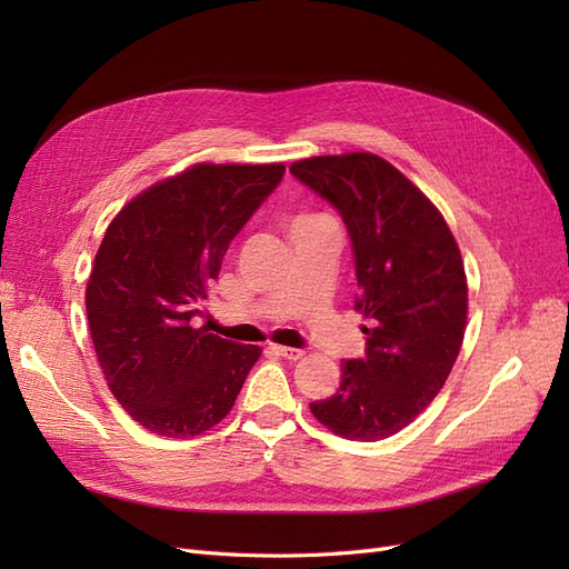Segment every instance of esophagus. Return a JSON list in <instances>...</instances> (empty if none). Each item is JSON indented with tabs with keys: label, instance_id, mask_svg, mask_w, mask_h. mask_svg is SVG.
<instances>
[{
	"label": "esophagus",
	"instance_id": "obj_1",
	"mask_svg": "<svg viewBox=\"0 0 569 569\" xmlns=\"http://www.w3.org/2000/svg\"><path fill=\"white\" fill-rule=\"evenodd\" d=\"M272 351L282 356V358H287V360H299L303 356L301 349H291V347H272Z\"/></svg>",
	"mask_w": 569,
	"mask_h": 569
}]
</instances>
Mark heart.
<instances>
[{
    "label": "heart",
    "instance_id": "b5f03b06",
    "mask_svg": "<svg viewBox=\"0 0 569 569\" xmlns=\"http://www.w3.org/2000/svg\"><path fill=\"white\" fill-rule=\"evenodd\" d=\"M308 220H316V218L313 216H301V218H297L295 226H299V222H308Z\"/></svg>",
    "mask_w": 569,
    "mask_h": 569
}]
</instances>
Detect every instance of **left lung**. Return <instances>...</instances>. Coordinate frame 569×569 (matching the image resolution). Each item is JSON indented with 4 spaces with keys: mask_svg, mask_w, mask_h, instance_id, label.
Listing matches in <instances>:
<instances>
[{
    "mask_svg": "<svg viewBox=\"0 0 569 569\" xmlns=\"http://www.w3.org/2000/svg\"><path fill=\"white\" fill-rule=\"evenodd\" d=\"M289 173L330 201L349 230L366 356L341 363V385L311 403L335 435L377 441L401 432L435 401L468 320V282L456 239L420 189L375 153L313 157Z\"/></svg>",
    "mask_w": 569,
    "mask_h": 569,
    "instance_id": "8db88e82",
    "label": "left lung"
}]
</instances>
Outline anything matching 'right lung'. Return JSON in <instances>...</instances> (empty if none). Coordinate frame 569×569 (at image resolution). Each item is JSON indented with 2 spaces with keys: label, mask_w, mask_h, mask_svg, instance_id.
Wrapping results in <instances>:
<instances>
[{
  "label": "right lung",
  "mask_w": 569,
  "mask_h": 569,
  "mask_svg": "<svg viewBox=\"0 0 569 569\" xmlns=\"http://www.w3.org/2000/svg\"><path fill=\"white\" fill-rule=\"evenodd\" d=\"M282 176V163H197L134 197L101 239L84 291L90 335L116 401L149 432L180 439L218 425L261 356L192 320Z\"/></svg>",
  "instance_id": "right-lung-1"
}]
</instances>
